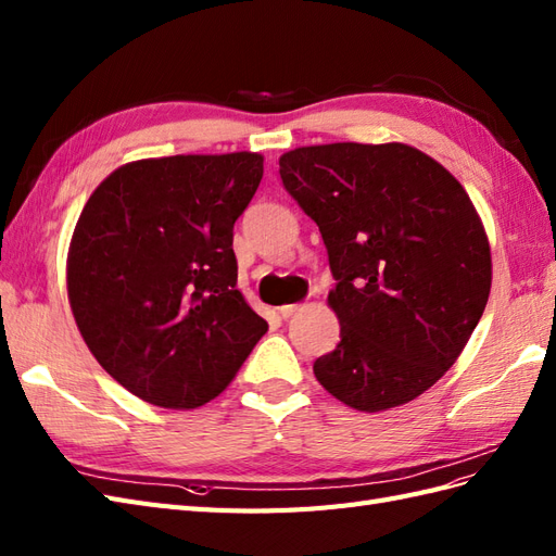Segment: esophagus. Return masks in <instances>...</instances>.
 I'll return each mask as SVG.
<instances>
[{"mask_svg":"<svg viewBox=\"0 0 556 556\" xmlns=\"http://www.w3.org/2000/svg\"><path fill=\"white\" fill-rule=\"evenodd\" d=\"M302 308L299 304H282L280 308H278V313H280V318H292V315Z\"/></svg>","mask_w":556,"mask_h":556,"instance_id":"34e87169","label":"esophagus"}]
</instances>
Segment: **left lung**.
<instances>
[{"label": "left lung", "instance_id": "left-lung-1", "mask_svg": "<svg viewBox=\"0 0 556 556\" xmlns=\"http://www.w3.org/2000/svg\"><path fill=\"white\" fill-rule=\"evenodd\" d=\"M282 185L318 224L341 341L313 363L329 395L386 412L438 383L491 292V245L458 179L421 149L386 142L296 147Z\"/></svg>", "mask_w": 556, "mask_h": 556}]
</instances>
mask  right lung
<instances>
[{
	"instance_id": "add662e5",
	"label": "right lung",
	"mask_w": 556,
	"mask_h": 556,
	"mask_svg": "<svg viewBox=\"0 0 556 556\" xmlns=\"http://www.w3.org/2000/svg\"><path fill=\"white\" fill-rule=\"evenodd\" d=\"M264 175L254 152L140 159L102 179L67 250L88 351L132 395L197 409L266 334L236 290L233 224Z\"/></svg>"
}]
</instances>
